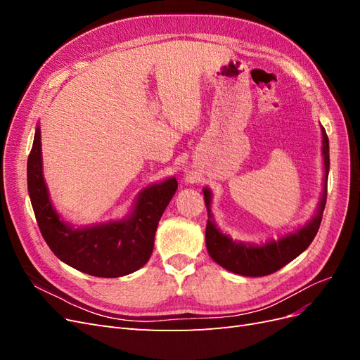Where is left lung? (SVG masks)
Instances as JSON below:
<instances>
[{"mask_svg": "<svg viewBox=\"0 0 360 360\" xmlns=\"http://www.w3.org/2000/svg\"><path fill=\"white\" fill-rule=\"evenodd\" d=\"M323 136V162H324V177H323V192L319 201L317 210L303 226L296 228L292 233L278 237L276 240L270 238L266 243H246L233 238L222 233L221 228H217L213 213H212V191L204 188V201L207 207V226H205V246L210 257L217 264L224 269L233 271V274L242 276H266L274 274L288 264L296 257H299L307 249L321 224V217L328 198V177L330 168L329 159V138L326 135V130L321 126Z\"/></svg>", "mask_w": 360, "mask_h": 360, "instance_id": "left-lung-1", "label": "left lung"}]
</instances>
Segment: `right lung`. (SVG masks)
I'll return each mask as SVG.
<instances>
[{
    "label": "right lung",
    "mask_w": 360,
    "mask_h": 360,
    "mask_svg": "<svg viewBox=\"0 0 360 360\" xmlns=\"http://www.w3.org/2000/svg\"><path fill=\"white\" fill-rule=\"evenodd\" d=\"M27 181L37 225L52 252L68 266L99 278L134 274L147 263L160 216L177 191L176 177L153 183L138 193L132 212L123 219L75 226L63 219L49 198L39 124L27 162Z\"/></svg>",
    "instance_id": "1"
}]
</instances>
